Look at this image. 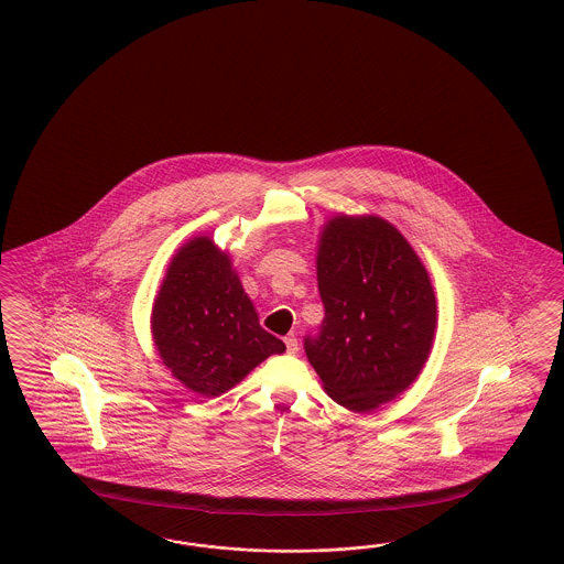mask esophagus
I'll return each instance as SVG.
<instances>
[{
	"label": "esophagus",
	"instance_id": "obj_1",
	"mask_svg": "<svg viewBox=\"0 0 564 564\" xmlns=\"http://www.w3.org/2000/svg\"><path fill=\"white\" fill-rule=\"evenodd\" d=\"M285 347H288V352H290V355H295V352L300 350V345H297V338H293V336H288V338H285Z\"/></svg>",
	"mask_w": 564,
	"mask_h": 564
}]
</instances>
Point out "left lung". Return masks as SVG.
Wrapping results in <instances>:
<instances>
[{
  "instance_id": "obj_1",
  "label": "left lung",
  "mask_w": 564,
  "mask_h": 564,
  "mask_svg": "<svg viewBox=\"0 0 564 564\" xmlns=\"http://www.w3.org/2000/svg\"><path fill=\"white\" fill-rule=\"evenodd\" d=\"M321 333L305 355L328 397L352 412L404 392L425 366L437 304L425 264L392 224L336 215L318 240Z\"/></svg>"
}]
</instances>
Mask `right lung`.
I'll use <instances>...</instances> for the list:
<instances>
[{
  "mask_svg": "<svg viewBox=\"0 0 564 564\" xmlns=\"http://www.w3.org/2000/svg\"><path fill=\"white\" fill-rule=\"evenodd\" d=\"M152 335L162 364L200 397H219L271 355L285 350L267 333L231 259L209 236L184 243L153 302Z\"/></svg>",
  "mask_w": 564,
  "mask_h": 564,
  "instance_id": "obj_1",
  "label": "right lung"
}]
</instances>
